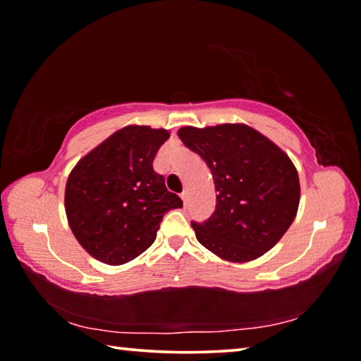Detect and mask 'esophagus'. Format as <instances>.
<instances>
[{
  "label": "esophagus",
  "mask_w": 361,
  "mask_h": 361,
  "mask_svg": "<svg viewBox=\"0 0 361 361\" xmlns=\"http://www.w3.org/2000/svg\"><path fill=\"white\" fill-rule=\"evenodd\" d=\"M188 199H189V192H188V191H183V192H181V200H183V202H185V204H188Z\"/></svg>",
  "instance_id": "obj_1"
}]
</instances>
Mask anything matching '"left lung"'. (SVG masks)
Masks as SVG:
<instances>
[{"mask_svg": "<svg viewBox=\"0 0 361 361\" xmlns=\"http://www.w3.org/2000/svg\"><path fill=\"white\" fill-rule=\"evenodd\" d=\"M178 137L204 159L215 183L216 210L192 224L199 243L231 262L267 253L295 219L301 186L295 164L279 146L247 124L185 126Z\"/></svg>", "mask_w": 361, "mask_h": 361, "instance_id": "obj_1", "label": "left lung"}]
</instances>
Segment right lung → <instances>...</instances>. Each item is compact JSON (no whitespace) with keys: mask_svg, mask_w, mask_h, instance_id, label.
Masks as SVG:
<instances>
[{"mask_svg":"<svg viewBox=\"0 0 361 361\" xmlns=\"http://www.w3.org/2000/svg\"><path fill=\"white\" fill-rule=\"evenodd\" d=\"M170 132L130 124L79 159L65 186L70 229L85 252L109 266L126 264L156 240L164 213L181 209L152 161Z\"/></svg>","mask_w":361,"mask_h":361,"instance_id":"add662e5","label":"right lung"}]
</instances>
